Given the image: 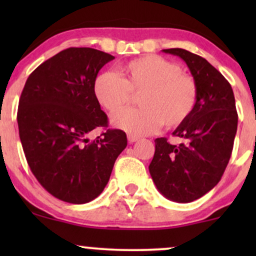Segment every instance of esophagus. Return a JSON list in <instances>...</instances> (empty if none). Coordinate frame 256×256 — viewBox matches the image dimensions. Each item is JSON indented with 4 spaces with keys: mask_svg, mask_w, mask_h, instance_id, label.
I'll return each instance as SVG.
<instances>
[{
    "mask_svg": "<svg viewBox=\"0 0 256 256\" xmlns=\"http://www.w3.org/2000/svg\"><path fill=\"white\" fill-rule=\"evenodd\" d=\"M138 140H140V137L134 136V134H128V142H130V143L137 142Z\"/></svg>",
    "mask_w": 256,
    "mask_h": 256,
    "instance_id": "esophagus-1",
    "label": "esophagus"
}]
</instances>
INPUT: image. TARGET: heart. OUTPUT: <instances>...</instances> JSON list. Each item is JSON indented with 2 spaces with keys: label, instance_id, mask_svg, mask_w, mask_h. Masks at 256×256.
<instances>
[{
  "label": "heart",
  "instance_id": "1",
  "mask_svg": "<svg viewBox=\"0 0 256 256\" xmlns=\"http://www.w3.org/2000/svg\"><path fill=\"white\" fill-rule=\"evenodd\" d=\"M98 104L116 114L131 102L132 94H142L140 110H124L113 116L114 128L134 136L152 134L165 125L179 126L190 116L198 104V88L192 76L180 71L173 61L148 55L122 67V77L114 72L98 74L94 83Z\"/></svg>",
  "mask_w": 256,
  "mask_h": 256
}]
</instances>
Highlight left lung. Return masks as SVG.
Wrapping results in <instances>:
<instances>
[{
  "mask_svg": "<svg viewBox=\"0 0 256 256\" xmlns=\"http://www.w3.org/2000/svg\"><path fill=\"white\" fill-rule=\"evenodd\" d=\"M162 52L186 64L198 96L189 118L173 131L183 143L171 144L165 137L155 140L149 172L166 198L188 204L219 183L234 148L238 116L230 83L206 58L180 48Z\"/></svg>",
  "mask_w": 256,
  "mask_h": 256,
  "instance_id": "obj_1",
  "label": "left lung"
}]
</instances>
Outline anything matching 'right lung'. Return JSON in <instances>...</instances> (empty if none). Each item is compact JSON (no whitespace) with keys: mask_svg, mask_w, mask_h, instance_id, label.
Segmentation results:
<instances>
[{"mask_svg":"<svg viewBox=\"0 0 256 256\" xmlns=\"http://www.w3.org/2000/svg\"><path fill=\"white\" fill-rule=\"evenodd\" d=\"M113 58L92 48L64 49L31 73L20 96L18 126L26 160L40 184L61 201L82 204L98 198L128 146L122 130L86 137L108 124L94 83Z\"/></svg>","mask_w":256,"mask_h":256,"instance_id":"add662e5","label":"right lung"}]
</instances>
